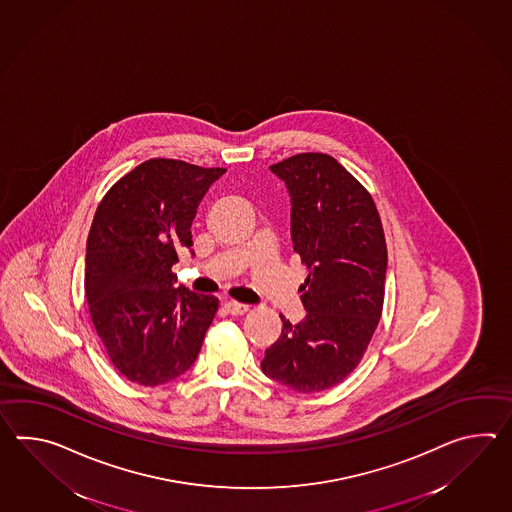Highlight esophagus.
Returning a JSON list of instances; mask_svg holds the SVG:
<instances>
[{"label":"esophagus","instance_id":"1","mask_svg":"<svg viewBox=\"0 0 512 512\" xmlns=\"http://www.w3.org/2000/svg\"><path fill=\"white\" fill-rule=\"evenodd\" d=\"M224 308H226V312L231 314V316H244L248 312V305H242V303H237V301H226Z\"/></svg>","mask_w":512,"mask_h":512}]
</instances>
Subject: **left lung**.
Returning a JSON list of instances; mask_svg holds the SVG:
<instances>
[{
    "mask_svg": "<svg viewBox=\"0 0 512 512\" xmlns=\"http://www.w3.org/2000/svg\"><path fill=\"white\" fill-rule=\"evenodd\" d=\"M270 171L290 194L292 244L308 268L299 286L307 316L296 325L281 316V336L261 369L297 393H318L351 375L373 338L384 307L386 237L371 194L329 154H296Z\"/></svg>",
    "mask_w": 512,
    "mask_h": 512,
    "instance_id": "left-lung-1",
    "label": "left lung"
}]
</instances>
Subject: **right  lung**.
<instances>
[{"instance_id": "right-lung-1", "label": "right lung", "mask_w": 512, "mask_h": 512, "mask_svg": "<svg viewBox=\"0 0 512 512\" xmlns=\"http://www.w3.org/2000/svg\"><path fill=\"white\" fill-rule=\"evenodd\" d=\"M226 169L148 159L104 194L86 244L84 290L93 327L121 375L161 386L191 369L218 299L176 288L178 251Z\"/></svg>"}]
</instances>
